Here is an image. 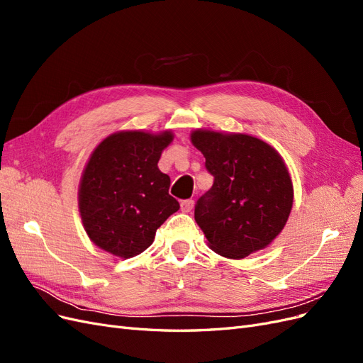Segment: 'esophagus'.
Here are the masks:
<instances>
[{
    "label": "esophagus",
    "mask_w": 363,
    "mask_h": 363,
    "mask_svg": "<svg viewBox=\"0 0 363 363\" xmlns=\"http://www.w3.org/2000/svg\"><path fill=\"white\" fill-rule=\"evenodd\" d=\"M180 207H182V212H184V213L191 212L194 208V200H183L180 203Z\"/></svg>",
    "instance_id": "1"
}]
</instances>
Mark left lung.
<instances>
[{
	"label": "left lung",
	"instance_id": "8db88e82",
	"mask_svg": "<svg viewBox=\"0 0 363 363\" xmlns=\"http://www.w3.org/2000/svg\"><path fill=\"white\" fill-rule=\"evenodd\" d=\"M191 140L206 157L213 186L195 204V221L211 247L228 259L263 250L286 224L294 188L281 156L242 133L195 130Z\"/></svg>",
	"mask_w": 363,
	"mask_h": 363
}]
</instances>
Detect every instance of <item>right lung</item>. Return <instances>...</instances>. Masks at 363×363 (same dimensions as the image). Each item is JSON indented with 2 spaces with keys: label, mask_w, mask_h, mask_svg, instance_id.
I'll return each mask as SVG.
<instances>
[{
  "label": "right lung",
  "mask_w": 363,
  "mask_h": 363,
  "mask_svg": "<svg viewBox=\"0 0 363 363\" xmlns=\"http://www.w3.org/2000/svg\"><path fill=\"white\" fill-rule=\"evenodd\" d=\"M174 139L139 130L107 136L89 157L79 188V211L92 242L113 256L140 255L156 230L180 208L171 179L157 163Z\"/></svg>",
  "instance_id": "right-lung-1"
}]
</instances>
